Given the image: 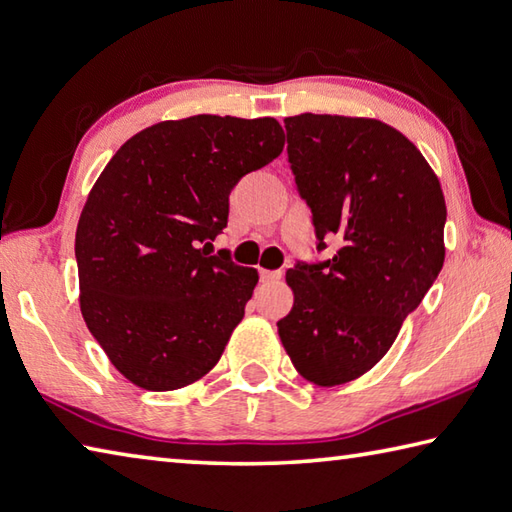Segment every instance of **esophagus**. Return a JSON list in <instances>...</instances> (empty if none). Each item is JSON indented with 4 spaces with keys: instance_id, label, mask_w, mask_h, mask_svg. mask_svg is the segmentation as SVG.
Masks as SVG:
<instances>
[{
    "instance_id": "1",
    "label": "esophagus",
    "mask_w": 512,
    "mask_h": 512,
    "mask_svg": "<svg viewBox=\"0 0 512 512\" xmlns=\"http://www.w3.org/2000/svg\"><path fill=\"white\" fill-rule=\"evenodd\" d=\"M283 272H272V269H260V281L263 283H276L281 281Z\"/></svg>"
}]
</instances>
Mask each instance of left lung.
<instances>
[{
  "mask_svg": "<svg viewBox=\"0 0 512 512\" xmlns=\"http://www.w3.org/2000/svg\"><path fill=\"white\" fill-rule=\"evenodd\" d=\"M285 131L316 249L336 236L339 252L289 269L294 307L278 336L303 379L332 388L383 359L437 281L446 200L421 151L381 120L301 113Z\"/></svg>",
  "mask_w": 512,
  "mask_h": 512,
  "instance_id": "left-lung-1",
  "label": "left lung"
}]
</instances>
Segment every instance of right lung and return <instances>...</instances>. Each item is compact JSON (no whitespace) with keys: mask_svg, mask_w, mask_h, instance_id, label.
Returning <instances> with one entry per match:
<instances>
[{"mask_svg":"<svg viewBox=\"0 0 512 512\" xmlns=\"http://www.w3.org/2000/svg\"><path fill=\"white\" fill-rule=\"evenodd\" d=\"M283 147L274 118L191 115L136 133L100 173L75 231L80 310L138 388H185L218 363L258 272L209 245L236 182Z\"/></svg>","mask_w":512,"mask_h":512,"instance_id":"1","label":"right lung"}]
</instances>
